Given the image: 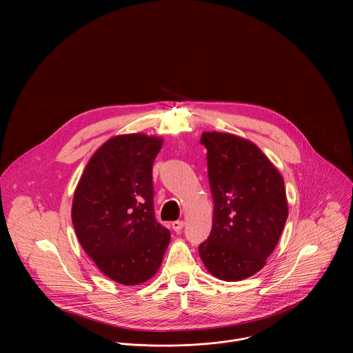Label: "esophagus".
<instances>
[{
  "instance_id": "34e87169",
  "label": "esophagus",
  "mask_w": 353,
  "mask_h": 353,
  "mask_svg": "<svg viewBox=\"0 0 353 353\" xmlns=\"http://www.w3.org/2000/svg\"><path fill=\"white\" fill-rule=\"evenodd\" d=\"M171 225H172V230H174V231L179 232V231L183 228L185 223H183L182 220H175V221H172V223H171Z\"/></svg>"
}]
</instances>
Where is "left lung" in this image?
I'll list each match as a JSON object with an SVG mask.
<instances>
[{
    "instance_id": "obj_1",
    "label": "left lung",
    "mask_w": 353,
    "mask_h": 353,
    "mask_svg": "<svg viewBox=\"0 0 353 353\" xmlns=\"http://www.w3.org/2000/svg\"><path fill=\"white\" fill-rule=\"evenodd\" d=\"M201 144L214 208L200 256L214 277L243 280L265 266L280 239L288 217L284 181L249 140L203 132Z\"/></svg>"
}]
</instances>
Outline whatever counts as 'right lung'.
Wrapping results in <instances>:
<instances>
[{"label":"right lung","mask_w":353,"mask_h":353,"mask_svg":"<svg viewBox=\"0 0 353 353\" xmlns=\"http://www.w3.org/2000/svg\"><path fill=\"white\" fill-rule=\"evenodd\" d=\"M163 140L122 134L88 161L74 192L72 221L80 245L107 277L137 285L157 272L170 231L153 209L152 165Z\"/></svg>","instance_id":"add662e5"}]
</instances>
